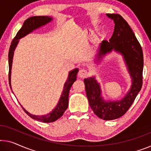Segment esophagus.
<instances>
[{"instance_id":"1","label":"esophagus","mask_w":151,"mask_h":151,"mask_svg":"<svg viewBox=\"0 0 151 151\" xmlns=\"http://www.w3.org/2000/svg\"><path fill=\"white\" fill-rule=\"evenodd\" d=\"M78 76L80 78H86L88 76V71L84 69H81L78 72Z\"/></svg>"}]
</instances>
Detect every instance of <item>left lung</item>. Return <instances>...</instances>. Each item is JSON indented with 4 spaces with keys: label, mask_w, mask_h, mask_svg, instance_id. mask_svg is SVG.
Segmentation results:
<instances>
[{
    "label": "left lung",
    "mask_w": 151,
    "mask_h": 151,
    "mask_svg": "<svg viewBox=\"0 0 151 151\" xmlns=\"http://www.w3.org/2000/svg\"><path fill=\"white\" fill-rule=\"evenodd\" d=\"M115 23L109 41L103 40L97 53V61L112 50L122 54L132 78L130 89L124 98L117 101H105L99 83L95 77L84 79L85 88L90 107L99 117L113 120L124 115L129 109L142 85L143 53L142 47L127 22L119 14H106Z\"/></svg>",
    "instance_id": "left-lung-1"
}]
</instances>
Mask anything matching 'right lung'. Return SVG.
<instances>
[{
	"mask_svg": "<svg viewBox=\"0 0 151 151\" xmlns=\"http://www.w3.org/2000/svg\"><path fill=\"white\" fill-rule=\"evenodd\" d=\"M52 20L51 17L48 16H34L27 19L25 21L24 24H23L22 28H21L16 34L15 38L11 42V45L9 48V84L11 86V68H12V63H13V58L14 50H15L16 46H17L19 40L23 37L25 36L27 34L31 33L34 30L39 28L43 25L47 24ZM78 69H75L73 70L69 71L68 78L66 82L65 83L63 90L61 98L59 101V103L56 106L54 109L51 112L46 114L45 115H32L29 113L28 111H27L22 106L23 109L24 110L25 113L28 115L32 119L38 120L42 122L45 123H50L56 121L58 119H59L63 114L65 111L68 109V98H69V92L70 90L71 86L73 85V82H75L77 79V73L78 72Z\"/></svg>",
	"mask_w": 151,
	"mask_h": 151,
	"instance_id": "add662e5",
	"label": "right lung"
}]
</instances>
